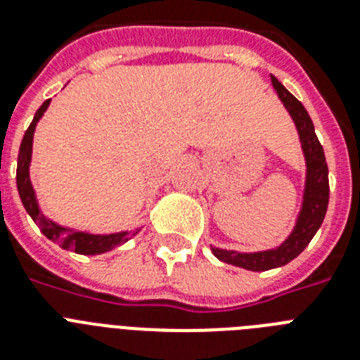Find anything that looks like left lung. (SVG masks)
I'll use <instances>...</instances> for the list:
<instances>
[{
	"mask_svg": "<svg viewBox=\"0 0 360 360\" xmlns=\"http://www.w3.org/2000/svg\"><path fill=\"white\" fill-rule=\"evenodd\" d=\"M271 82L278 93V98L284 103L285 110L290 112L299 138H301V147L304 153V160H307V183H304L302 205L297 217L295 228L280 246L263 252H236L211 246V250L220 262L248 269V271H269V269L282 267L291 259H295L319 230L327 213V205H329V168L325 160L323 147L314 130L312 120L304 106L274 76H271Z\"/></svg>",
	"mask_w": 360,
	"mask_h": 360,
	"instance_id": "obj_1",
	"label": "left lung"
}]
</instances>
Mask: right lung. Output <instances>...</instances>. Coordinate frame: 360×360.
Instances as JSON below:
<instances>
[{"label":"right lung","mask_w":360,"mask_h":360,"mask_svg":"<svg viewBox=\"0 0 360 360\" xmlns=\"http://www.w3.org/2000/svg\"><path fill=\"white\" fill-rule=\"evenodd\" d=\"M50 98L42 103V106L37 110L35 117L31 121L30 129L25 130L22 143H20L18 153V168H16V186H18L20 200L24 203L25 211L31 219L35 220L39 230L44 233L50 240L58 243L65 250H75L76 254H84V256H95V254H104V252L114 250L115 246L123 245L132 236L138 233L136 231H120V233H104V236H95V233H87V231H78L72 228H65V226L56 224L53 220L46 219L44 213L39 207L37 202L35 188L31 185L30 179V164H31V149H33V134H35V127L42 114L46 112Z\"/></svg>","instance_id":"add662e5"}]
</instances>
